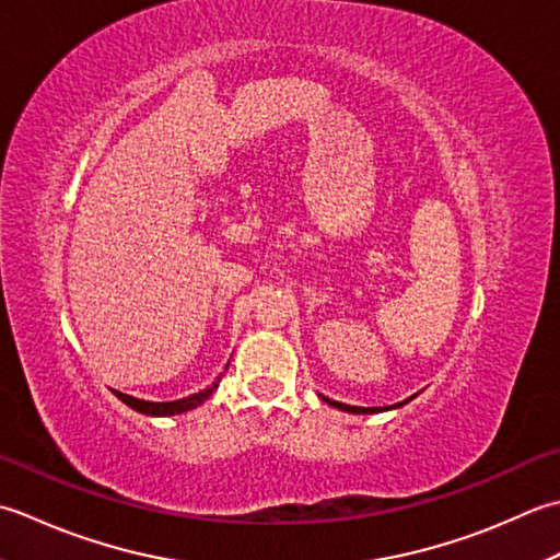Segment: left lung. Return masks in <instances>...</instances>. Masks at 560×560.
Masks as SVG:
<instances>
[{
  "instance_id": "8db88e82",
  "label": "left lung",
  "mask_w": 560,
  "mask_h": 560,
  "mask_svg": "<svg viewBox=\"0 0 560 560\" xmlns=\"http://www.w3.org/2000/svg\"><path fill=\"white\" fill-rule=\"evenodd\" d=\"M322 396V394H318ZM418 394H413L410 398H406V401H401V404H394V406H376V408H362V406H348V404H340V401H334V398H328V396H322V401H326L328 406H334V408H338V410H346V413H355V416H360V413H382V410H392V408H401V406H406L408 401H413Z\"/></svg>"
}]
</instances>
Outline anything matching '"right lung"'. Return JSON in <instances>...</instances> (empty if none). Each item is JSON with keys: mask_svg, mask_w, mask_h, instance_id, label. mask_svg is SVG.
I'll return each mask as SVG.
<instances>
[{"mask_svg": "<svg viewBox=\"0 0 560 560\" xmlns=\"http://www.w3.org/2000/svg\"><path fill=\"white\" fill-rule=\"evenodd\" d=\"M226 368H230V364H226ZM217 386H220V376H217V382H212L210 386H205L202 392L190 394L186 398H178V401H144V398H135V396H128V394H122V392H113V394H116L125 406H130L132 410H137V413L154 416V418H166V416L188 413V410L202 406L214 394Z\"/></svg>", "mask_w": 560, "mask_h": 560, "instance_id": "right-lung-1", "label": "right lung"}]
</instances>
